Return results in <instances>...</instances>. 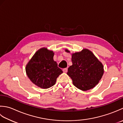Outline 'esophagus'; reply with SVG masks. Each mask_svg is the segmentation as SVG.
Wrapping results in <instances>:
<instances>
[{
	"label": "esophagus",
	"mask_w": 123,
	"mask_h": 123,
	"mask_svg": "<svg viewBox=\"0 0 123 123\" xmlns=\"http://www.w3.org/2000/svg\"><path fill=\"white\" fill-rule=\"evenodd\" d=\"M62 71H63V72L64 73H66L67 72V68H65L63 69V70H62Z\"/></svg>",
	"instance_id": "1"
}]
</instances>
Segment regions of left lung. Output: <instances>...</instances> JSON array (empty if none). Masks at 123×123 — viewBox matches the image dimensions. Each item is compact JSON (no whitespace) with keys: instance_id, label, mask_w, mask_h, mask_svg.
I'll use <instances>...</instances> for the list:
<instances>
[{"instance_id":"obj_1","label":"left lung","mask_w":123,"mask_h":123,"mask_svg":"<svg viewBox=\"0 0 123 123\" xmlns=\"http://www.w3.org/2000/svg\"><path fill=\"white\" fill-rule=\"evenodd\" d=\"M65 51L69 52L68 50ZM72 65L67 74L73 83L83 91L91 89L96 86L104 74V66L92 52L88 49L72 54Z\"/></svg>"}]
</instances>
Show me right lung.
I'll list each match as a JSON object with an SVG mask.
<instances>
[{
	"instance_id": "obj_1",
	"label": "right lung",
	"mask_w": 123,
	"mask_h": 123,
	"mask_svg": "<svg viewBox=\"0 0 123 123\" xmlns=\"http://www.w3.org/2000/svg\"><path fill=\"white\" fill-rule=\"evenodd\" d=\"M54 53L47 48L37 51L26 66L27 76L34 84L42 89H48L55 84L62 70L54 61Z\"/></svg>"
}]
</instances>
